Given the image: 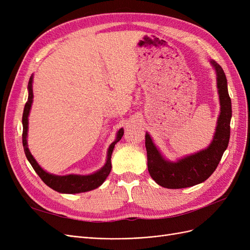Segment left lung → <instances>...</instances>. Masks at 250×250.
<instances>
[{"mask_svg": "<svg viewBox=\"0 0 250 250\" xmlns=\"http://www.w3.org/2000/svg\"><path fill=\"white\" fill-rule=\"evenodd\" d=\"M217 75V87L220 100V115L218 118L213 141L208 148L197 153L187 155L176 162H170L162 155L146 132L148 171L157 185L167 188H184L207 180L216 170L229 146L230 135L231 100L228 90V80L222 67L210 60Z\"/></svg>", "mask_w": 250, "mask_h": 250, "instance_id": "obj_1", "label": "left lung"}]
</instances>
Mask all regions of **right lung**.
<instances>
[{"label": "right lung", "mask_w": 250, "mask_h": 250, "mask_svg": "<svg viewBox=\"0 0 250 250\" xmlns=\"http://www.w3.org/2000/svg\"><path fill=\"white\" fill-rule=\"evenodd\" d=\"M32 82H33V75L29 79L28 83V90H29V96H28V101L26 102L24 113H22V146H24V151L27 160L29 163L31 164L32 168L34 171L39 174V176L42 178V180L46 184L48 187H50L53 190L63 193V194H77V193H83L87 191H92L100 187L104 180L106 179L108 174L111 170V154L113 148H115L116 144L122 139L124 134V129L121 128V129L117 133V139L113 141L107 151V158L106 163L103 166V167L93 174H89V175H77V174H69V175H54V174H50L44 171L41 166L37 164L35 158L29 151L28 144H27V134H28V117L30 109H31V105L33 102V89H32Z\"/></svg>", "instance_id": "obj_1"}]
</instances>
